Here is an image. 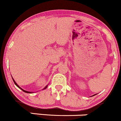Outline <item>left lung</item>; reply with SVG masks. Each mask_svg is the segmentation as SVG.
Returning a JSON list of instances; mask_svg holds the SVG:
<instances>
[{
	"label": "left lung",
	"mask_w": 121,
	"mask_h": 121,
	"mask_svg": "<svg viewBox=\"0 0 121 121\" xmlns=\"http://www.w3.org/2000/svg\"><path fill=\"white\" fill-rule=\"evenodd\" d=\"M94 95H93V96H94Z\"/></svg>",
	"instance_id": "1"
}]
</instances>
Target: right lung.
<instances>
[{
    "instance_id": "1",
    "label": "right lung",
    "mask_w": 121,
    "mask_h": 121,
    "mask_svg": "<svg viewBox=\"0 0 121 121\" xmlns=\"http://www.w3.org/2000/svg\"><path fill=\"white\" fill-rule=\"evenodd\" d=\"M13 81H14V83H15V84L16 85V86H17V87H18V88H19L20 89H21V90H22V91H23V92H26V93H31V92H29V91H25V90H23V89H22V88H21V87H19V86H18V84H17V83H16V82H15V80H14V79H13ZM46 87H47V86H46V87H45V88H43V89H46Z\"/></svg>"
}]
</instances>
